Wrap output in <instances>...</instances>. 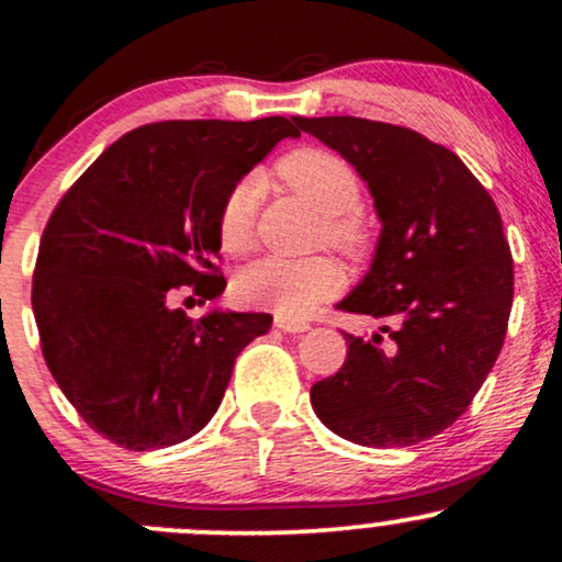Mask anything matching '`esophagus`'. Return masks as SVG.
Instances as JSON below:
<instances>
[{"mask_svg":"<svg viewBox=\"0 0 562 562\" xmlns=\"http://www.w3.org/2000/svg\"><path fill=\"white\" fill-rule=\"evenodd\" d=\"M274 327L282 333H290V335H299V333H306L308 330V322L303 319H288V317H277L274 319Z\"/></svg>","mask_w":562,"mask_h":562,"instance_id":"esophagus-1","label":"esophagus"}]
</instances>
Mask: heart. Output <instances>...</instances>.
Segmentation results:
<instances>
[{
	"label": "heart",
	"instance_id": "obj_1",
	"mask_svg": "<svg viewBox=\"0 0 562 562\" xmlns=\"http://www.w3.org/2000/svg\"><path fill=\"white\" fill-rule=\"evenodd\" d=\"M282 182L314 203L325 214V240L351 256H362L370 245V227L359 214L362 182L346 158L322 147H301L277 164ZM261 182L245 177L224 198L218 209V243L227 254H245L254 245L256 209ZM346 277L338 261L327 256L282 259L263 256L248 263L235 280V293L245 306L269 308L280 317H306L319 303L340 293Z\"/></svg>",
	"mask_w": 562,
	"mask_h": 562
}]
</instances>
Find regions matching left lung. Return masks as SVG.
I'll list each match as a JSON object with an SVG mask.
<instances>
[{
	"label": "left lung",
	"mask_w": 562,
	"mask_h": 562,
	"mask_svg": "<svg viewBox=\"0 0 562 562\" xmlns=\"http://www.w3.org/2000/svg\"><path fill=\"white\" fill-rule=\"evenodd\" d=\"M370 187L383 232L340 312L383 319L346 333V362L312 385L317 417L362 447H412L447 430L486 380L513 308V256L492 195L454 153L383 121L301 119Z\"/></svg>",
	"instance_id": "left-lung-1"
}]
</instances>
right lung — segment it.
Instances as JSON below:
<instances>
[{
	"label": "right lung",
	"mask_w": 562,
	"mask_h": 562,
	"mask_svg": "<svg viewBox=\"0 0 562 562\" xmlns=\"http://www.w3.org/2000/svg\"><path fill=\"white\" fill-rule=\"evenodd\" d=\"M299 134L282 115L139 126L55 205L31 306L55 383L108 441L147 451L195 436L237 353L269 330V314L190 319L173 303L222 295L218 209L277 142Z\"/></svg>",
	"instance_id": "obj_1"
}]
</instances>
